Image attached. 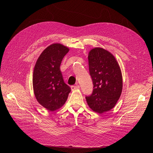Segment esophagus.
I'll list each match as a JSON object with an SVG mask.
<instances>
[{"instance_id":"esophagus-1","label":"esophagus","mask_w":153,"mask_h":153,"mask_svg":"<svg viewBox=\"0 0 153 153\" xmlns=\"http://www.w3.org/2000/svg\"><path fill=\"white\" fill-rule=\"evenodd\" d=\"M71 90L72 91H74V90H76V89H78L80 88V86L79 85H72L71 87Z\"/></svg>"}]
</instances>
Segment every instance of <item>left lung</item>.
Wrapping results in <instances>:
<instances>
[{
    "mask_svg": "<svg viewBox=\"0 0 153 153\" xmlns=\"http://www.w3.org/2000/svg\"><path fill=\"white\" fill-rule=\"evenodd\" d=\"M93 91L86 96L89 107L99 114L113 108L122 94L121 70L114 56L101 48H95L88 56Z\"/></svg>",
    "mask_w": 153,
    "mask_h": 153,
    "instance_id": "8db88e82",
    "label": "left lung"
}]
</instances>
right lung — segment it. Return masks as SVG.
Instances as JSON below:
<instances>
[{"label":"right lung","instance_id":"obj_1","mask_svg":"<svg viewBox=\"0 0 153 153\" xmlns=\"http://www.w3.org/2000/svg\"><path fill=\"white\" fill-rule=\"evenodd\" d=\"M69 50L62 45L52 44L40 54L35 66L33 86L35 97L50 111L61 108L71 92L60 71L61 61Z\"/></svg>","mask_w":153,"mask_h":153}]
</instances>
